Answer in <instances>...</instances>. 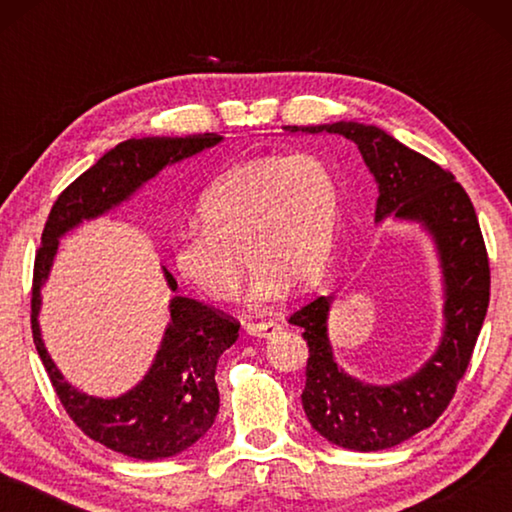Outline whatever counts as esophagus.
<instances>
[{
    "instance_id": "34e87169",
    "label": "esophagus",
    "mask_w": 512,
    "mask_h": 512,
    "mask_svg": "<svg viewBox=\"0 0 512 512\" xmlns=\"http://www.w3.org/2000/svg\"><path fill=\"white\" fill-rule=\"evenodd\" d=\"M280 329H282V325L273 323V320H268V323H248L246 325V332L250 336H257V339H271V336H275Z\"/></svg>"
}]
</instances>
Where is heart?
Wrapping results in <instances>:
<instances>
[{
  "label": "heart",
  "instance_id": "heart-1",
  "mask_svg": "<svg viewBox=\"0 0 512 512\" xmlns=\"http://www.w3.org/2000/svg\"><path fill=\"white\" fill-rule=\"evenodd\" d=\"M201 230L169 241L173 271L214 302L237 296L244 259L253 266L248 302L268 309L291 282L307 284L325 266L339 219V183L325 158L298 151L232 164L196 207Z\"/></svg>",
  "mask_w": 512,
  "mask_h": 512
}]
</instances>
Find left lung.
Returning a JSON list of instances; mask_svg holds the SVG:
<instances>
[{"label":"left lung","mask_w":512,"mask_h":512,"mask_svg":"<svg viewBox=\"0 0 512 512\" xmlns=\"http://www.w3.org/2000/svg\"><path fill=\"white\" fill-rule=\"evenodd\" d=\"M289 133H334L357 144L379 189L375 221H415L436 244L445 287V329L429 361L402 381L363 384L334 361L327 316L334 296L298 309L289 323L305 329L309 345L302 409L320 436L354 452H379L431 427L470 366L490 302V266L474 205L456 178L377 126L336 121L284 126Z\"/></svg>","instance_id":"obj_1"}]
</instances>
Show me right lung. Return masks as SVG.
<instances>
[{
  "mask_svg": "<svg viewBox=\"0 0 512 512\" xmlns=\"http://www.w3.org/2000/svg\"><path fill=\"white\" fill-rule=\"evenodd\" d=\"M223 140L216 133L189 137H142L110 149L97 164L58 196L42 230V241L33 266L31 329L51 386L69 418L85 436L140 461L169 458L201 440L219 413V388L214 372L221 354L239 339V323L203 302L173 296L171 320L164 329L160 350L149 372L131 391L119 397H92L76 391L60 375L42 343L38 314L40 289L47 282L58 253V239L76 225L110 212L128 201L137 189L167 167L210 149ZM169 289L178 284L162 268Z\"/></svg>",
  "mask_w": 512,
  "mask_h": 512,
  "instance_id": "add662e5",
  "label": "right lung"
}]
</instances>
